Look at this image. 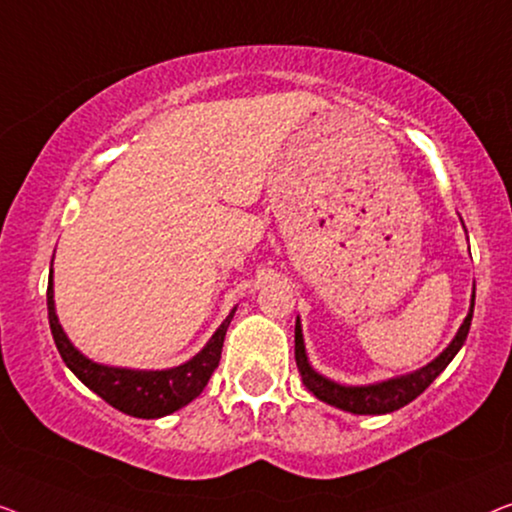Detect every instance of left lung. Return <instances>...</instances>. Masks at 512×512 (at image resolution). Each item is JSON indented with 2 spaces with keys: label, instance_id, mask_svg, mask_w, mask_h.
I'll list each match as a JSON object with an SVG mask.
<instances>
[{
  "label": "left lung",
  "instance_id": "1",
  "mask_svg": "<svg viewBox=\"0 0 512 512\" xmlns=\"http://www.w3.org/2000/svg\"><path fill=\"white\" fill-rule=\"evenodd\" d=\"M473 306H475V294L471 297L469 315L464 318L462 327H459L448 348H445L434 362H429L427 366H422V369H417L413 373H406V376H397L373 385H338L334 380L320 376V373L308 364L304 334H301V322L297 318V325H294V359H297L301 380H304L308 392H313L320 401H325L329 406H336L341 410H348V413H355V415L394 413V410H399L406 406V403L420 397V394L427 390L438 376H441L445 366L455 359L457 352L462 350V345L471 329Z\"/></svg>",
  "mask_w": 512,
  "mask_h": 512
}]
</instances>
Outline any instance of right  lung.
<instances>
[{
    "mask_svg": "<svg viewBox=\"0 0 512 512\" xmlns=\"http://www.w3.org/2000/svg\"><path fill=\"white\" fill-rule=\"evenodd\" d=\"M48 322L50 331H53L55 345L60 350L64 364L74 371V376L81 380L85 387L99 394L106 403L118 408L120 413L143 417V420H155V417L171 415L174 410L183 408L192 399H197L204 387L208 385V378L218 369L222 343H225V334L229 322L234 318V311L227 315L225 322L215 329L211 341L204 345L192 359L185 364L174 366V369L162 371H136V369H120V366H106L97 364L83 355L81 350L74 348L69 336L57 320L55 313V299H53V269L48 276Z\"/></svg>",
    "mask_w": 512,
    "mask_h": 512,
    "instance_id": "right-lung-1",
    "label": "right lung"
}]
</instances>
